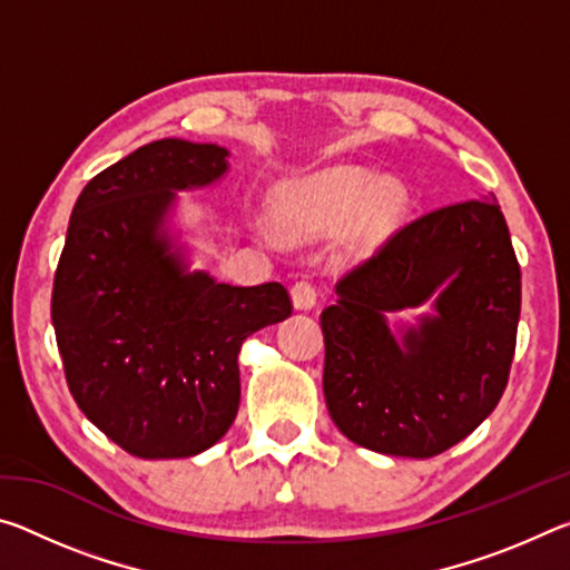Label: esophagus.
Listing matches in <instances>:
<instances>
[{
	"label": "esophagus",
	"instance_id": "1",
	"mask_svg": "<svg viewBox=\"0 0 570 570\" xmlns=\"http://www.w3.org/2000/svg\"><path fill=\"white\" fill-rule=\"evenodd\" d=\"M292 298H294V306L296 308H314L316 302H320V288H316L314 282H308V278H302V282H296L292 286Z\"/></svg>",
	"mask_w": 570,
	"mask_h": 570
}]
</instances>
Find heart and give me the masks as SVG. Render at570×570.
<instances>
[{
	"mask_svg": "<svg viewBox=\"0 0 570 570\" xmlns=\"http://www.w3.org/2000/svg\"><path fill=\"white\" fill-rule=\"evenodd\" d=\"M404 208V188L362 168H332L304 180L288 183L276 198V223L292 238L334 236L354 220V244L374 246L387 236ZM275 224H264L262 236L276 244Z\"/></svg>",
	"mask_w": 570,
	"mask_h": 570,
	"instance_id": "1",
	"label": "heart"
}]
</instances>
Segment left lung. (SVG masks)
I'll return each mask as SVG.
<instances>
[{
	"label": "left lung",
	"instance_id": "8db88e82",
	"mask_svg": "<svg viewBox=\"0 0 570 570\" xmlns=\"http://www.w3.org/2000/svg\"><path fill=\"white\" fill-rule=\"evenodd\" d=\"M446 284L439 316L393 342L384 311ZM322 312L324 397L356 445L435 458L495 410L520 320V266L495 200H460L400 226L336 284Z\"/></svg>",
	"mask_w": 570,
	"mask_h": 570
}]
</instances>
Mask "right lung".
Segmentation results:
<instances>
[{"label": "right lung", "mask_w": 570, "mask_h": 570, "mask_svg": "<svg viewBox=\"0 0 570 570\" xmlns=\"http://www.w3.org/2000/svg\"><path fill=\"white\" fill-rule=\"evenodd\" d=\"M210 142H148L98 173L72 208L52 324L77 407L135 458H190L226 435L248 334L292 314L286 286L186 274L158 234L173 190L224 176Z\"/></svg>", "instance_id": "obj_1"}]
</instances>
